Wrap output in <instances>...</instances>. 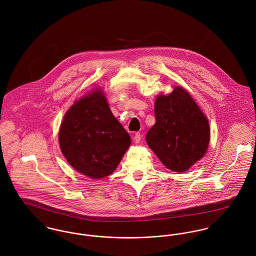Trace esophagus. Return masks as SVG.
Segmentation results:
<instances>
[{"label": "esophagus", "mask_w": 256, "mask_h": 256, "mask_svg": "<svg viewBox=\"0 0 256 256\" xmlns=\"http://www.w3.org/2000/svg\"><path fill=\"white\" fill-rule=\"evenodd\" d=\"M134 140L136 143H140V140H142V134H140V132H136V134H134Z\"/></svg>", "instance_id": "esophagus-1"}]
</instances>
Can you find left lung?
Listing matches in <instances>:
<instances>
[{
	"instance_id": "obj_1",
	"label": "left lung",
	"mask_w": 256,
	"mask_h": 256,
	"mask_svg": "<svg viewBox=\"0 0 256 256\" xmlns=\"http://www.w3.org/2000/svg\"><path fill=\"white\" fill-rule=\"evenodd\" d=\"M155 124L146 142L162 164L174 172L188 170L200 160L210 142V128L198 105L182 87L155 100Z\"/></svg>"
}]
</instances>
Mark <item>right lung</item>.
Instances as JSON below:
<instances>
[{
    "mask_svg": "<svg viewBox=\"0 0 256 256\" xmlns=\"http://www.w3.org/2000/svg\"><path fill=\"white\" fill-rule=\"evenodd\" d=\"M58 142L74 170L91 178H102L116 170L130 138L112 114L104 93L94 89L68 110Z\"/></svg>",
    "mask_w": 256,
    "mask_h": 256,
    "instance_id": "1",
    "label": "right lung"
}]
</instances>
